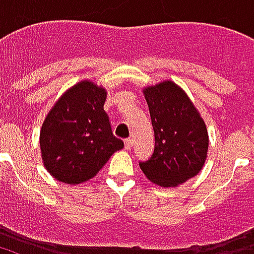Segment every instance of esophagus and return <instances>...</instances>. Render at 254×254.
Listing matches in <instances>:
<instances>
[{
  "label": "esophagus",
  "mask_w": 254,
  "mask_h": 254,
  "mask_svg": "<svg viewBox=\"0 0 254 254\" xmlns=\"http://www.w3.org/2000/svg\"><path fill=\"white\" fill-rule=\"evenodd\" d=\"M133 145V140L132 138H127L125 140V149H130Z\"/></svg>",
  "instance_id": "1"
}]
</instances>
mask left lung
<instances>
[{
    "instance_id": "1",
    "label": "left lung",
    "mask_w": 254,
    "mask_h": 254,
    "mask_svg": "<svg viewBox=\"0 0 254 254\" xmlns=\"http://www.w3.org/2000/svg\"><path fill=\"white\" fill-rule=\"evenodd\" d=\"M155 133L152 156L140 162L149 181L173 188L197 176L207 159L205 124L188 95L173 81L144 89Z\"/></svg>"
}]
</instances>
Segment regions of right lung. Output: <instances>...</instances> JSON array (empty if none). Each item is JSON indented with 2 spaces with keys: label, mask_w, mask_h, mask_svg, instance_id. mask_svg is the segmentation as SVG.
Wrapping results in <instances>:
<instances>
[{
  "label": "right lung",
  "mask_w": 254,
  "mask_h": 254,
  "mask_svg": "<svg viewBox=\"0 0 254 254\" xmlns=\"http://www.w3.org/2000/svg\"><path fill=\"white\" fill-rule=\"evenodd\" d=\"M106 95L105 88L85 80L67 89L47 114L39 141L42 160L58 181H88L124 148L103 109Z\"/></svg>",
  "instance_id": "1"
}]
</instances>
